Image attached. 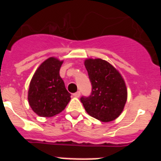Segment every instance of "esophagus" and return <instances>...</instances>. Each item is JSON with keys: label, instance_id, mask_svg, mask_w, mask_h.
Instances as JSON below:
<instances>
[{"label": "esophagus", "instance_id": "1", "mask_svg": "<svg viewBox=\"0 0 161 161\" xmlns=\"http://www.w3.org/2000/svg\"><path fill=\"white\" fill-rule=\"evenodd\" d=\"M72 95H73V97H79L80 96V91H78V92L73 93Z\"/></svg>", "mask_w": 161, "mask_h": 161}]
</instances>
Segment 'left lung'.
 Listing matches in <instances>:
<instances>
[{"instance_id": "8db88e82", "label": "left lung", "mask_w": 161, "mask_h": 161, "mask_svg": "<svg viewBox=\"0 0 161 161\" xmlns=\"http://www.w3.org/2000/svg\"><path fill=\"white\" fill-rule=\"evenodd\" d=\"M92 84V93L80 98L85 110L97 120L108 123L117 119L124 109L127 99L126 83L120 72L102 59L85 60Z\"/></svg>"}]
</instances>
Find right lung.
I'll return each mask as SVG.
<instances>
[{
  "label": "right lung",
  "instance_id": "obj_1",
  "mask_svg": "<svg viewBox=\"0 0 161 161\" xmlns=\"http://www.w3.org/2000/svg\"><path fill=\"white\" fill-rule=\"evenodd\" d=\"M63 62L55 57L48 58L39 65L31 79L28 102L33 111L40 117L58 114L71 100V94L59 76Z\"/></svg>",
  "mask_w": 161,
  "mask_h": 161
}]
</instances>
